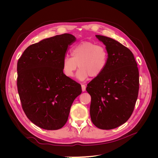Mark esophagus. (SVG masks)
I'll list each match as a JSON object with an SVG mask.
<instances>
[{"instance_id": "34e87169", "label": "esophagus", "mask_w": 158, "mask_h": 158, "mask_svg": "<svg viewBox=\"0 0 158 158\" xmlns=\"http://www.w3.org/2000/svg\"><path fill=\"white\" fill-rule=\"evenodd\" d=\"M85 85H82V92H84V91L85 90Z\"/></svg>"}]
</instances>
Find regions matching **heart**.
<instances>
[{
    "label": "heart",
    "mask_w": 158,
    "mask_h": 158,
    "mask_svg": "<svg viewBox=\"0 0 158 158\" xmlns=\"http://www.w3.org/2000/svg\"><path fill=\"white\" fill-rule=\"evenodd\" d=\"M71 57L65 56L62 61V70L67 78H73L74 72L80 80L97 78L106 69L108 51L106 47L92 41H82L75 45L70 52Z\"/></svg>",
    "instance_id": "b5f03b06"
}]
</instances>
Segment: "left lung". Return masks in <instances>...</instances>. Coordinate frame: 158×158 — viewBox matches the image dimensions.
Returning <instances> with one entry per match:
<instances>
[{
    "label": "left lung",
    "mask_w": 158,
    "mask_h": 158,
    "mask_svg": "<svg viewBox=\"0 0 158 158\" xmlns=\"http://www.w3.org/2000/svg\"><path fill=\"white\" fill-rule=\"evenodd\" d=\"M95 36L106 46L108 59L103 73L87 85L90 117L95 127L110 130L131 117L139 90V72L130 49L111 38Z\"/></svg>",
    "instance_id": "obj_1"
}]
</instances>
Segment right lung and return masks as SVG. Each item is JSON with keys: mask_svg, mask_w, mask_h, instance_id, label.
I'll return each instance as SVG.
<instances>
[{"mask_svg": "<svg viewBox=\"0 0 158 158\" xmlns=\"http://www.w3.org/2000/svg\"><path fill=\"white\" fill-rule=\"evenodd\" d=\"M76 37L64 33L30 45L17 64V88L22 109L35 125L58 130L67 122L81 85L65 76L62 61Z\"/></svg>", "mask_w": 158, "mask_h": 158, "instance_id": "right-lung-1", "label": "right lung"}]
</instances>
